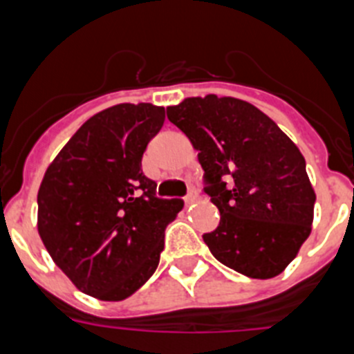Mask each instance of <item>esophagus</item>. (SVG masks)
Wrapping results in <instances>:
<instances>
[{"label":"esophagus","instance_id":"34e87169","mask_svg":"<svg viewBox=\"0 0 354 354\" xmlns=\"http://www.w3.org/2000/svg\"><path fill=\"white\" fill-rule=\"evenodd\" d=\"M196 198H198V192H196L195 187H192V189H189V193L186 195V198H184V202H186V205H192V204H195Z\"/></svg>","mask_w":354,"mask_h":354}]
</instances>
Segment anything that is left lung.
Masks as SVG:
<instances>
[{"instance_id": "obj_1", "label": "left lung", "mask_w": 354, "mask_h": 354, "mask_svg": "<svg viewBox=\"0 0 354 354\" xmlns=\"http://www.w3.org/2000/svg\"><path fill=\"white\" fill-rule=\"evenodd\" d=\"M167 115L198 150L204 192L220 211V225L202 236L212 255L250 278L282 273L314 220L315 193L298 147L234 97H192Z\"/></svg>"}]
</instances>
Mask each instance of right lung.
Instances as JSON below:
<instances>
[{
  "mask_svg": "<svg viewBox=\"0 0 354 354\" xmlns=\"http://www.w3.org/2000/svg\"><path fill=\"white\" fill-rule=\"evenodd\" d=\"M165 108L117 104L86 120L40 184L39 234L81 292L120 301L154 274L165 228L184 207L156 196L142 158Z\"/></svg>",
  "mask_w": 354,
  "mask_h": 354,
  "instance_id": "right-lung-1",
  "label": "right lung"
}]
</instances>
